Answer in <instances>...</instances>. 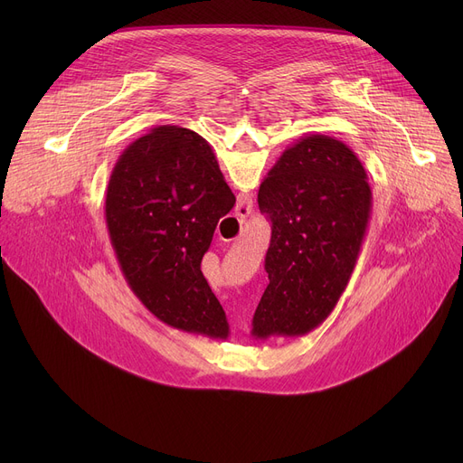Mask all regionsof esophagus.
<instances>
[{"mask_svg": "<svg viewBox=\"0 0 463 463\" xmlns=\"http://www.w3.org/2000/svg\"><path fill=\"white\" fill-rule=\"evenodd\" d=\"M236 215H238L240 219H246V217L250 215V208H248V206H244V204L236 206Z\"/></svg>", "mask_w": 463, "mask_h": 463, "instance_id": "obj_1", "label": "esophagus"}]
</instances>
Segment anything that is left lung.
<instances>
[{
  "label": "left lung",
  "instance_id": "left-lung-1",
  "mask_svg": "<svg viewBox=\"0 0 463 463\" xmlns=\"http://www.w3.org/2000/svg\"><path fill=\"white\" fill-rule=\"evenodd\" d=\"M257 201L272 222L270 283L251 335H306L332 313L356 266L372 213L366 168L342 140L307 135L269 170Z\"/></svg>",
  "mask_w": 463,
  "mask_h": 463
}]
</instances>
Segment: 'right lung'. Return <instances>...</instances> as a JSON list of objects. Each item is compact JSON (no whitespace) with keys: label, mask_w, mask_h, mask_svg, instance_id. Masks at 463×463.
Listing matches in <instances>:
<instances>
[{"label":"right lung","mask_w":463,"mask_h":463,"mask_svg":"<svg viewBox=\"0 0 463 463\" xmlns=\"http://www.w3.org/2000/svg\"><path fill=\"white\" fill-rule=\"evenodd\" d=\"M234 203L212 146L191 129L159 126L116 161L105 201L109 236L129 288L165 325L229 335L201 262Z\"/></svg>","instance_id":"obj_1"}]
</instances>
